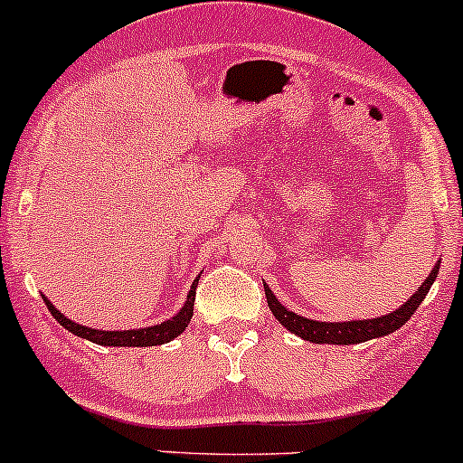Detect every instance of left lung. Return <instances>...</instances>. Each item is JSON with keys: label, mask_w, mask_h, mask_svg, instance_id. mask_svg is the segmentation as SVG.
<instances>
[{"label": "left lung", "mask_w": 463, "mask_h": 463, "mask_svg": "<svg viewBox=\"0 0 463 463\" xmlns=\"http://www.w3.org/2000/svg\"><path fill=\"white\" fill-rule=\"evenodd\" d=\"M439 263L432 267L430 276L423 280L421 288L408 298L406 305H402L394 312L383 314V317L376 318H368V321H343V323H326V321H314V318H305L298 317V314L289 312L283 303H279V298L274 297L269 288L265 283V297H267V305H269L271 314L280 321V326L288 327L292 335L305 338V341L312 343H335V345H350V343H364L370 341V338H379L385 335H392L394 330H399L402 326H406L408 318L412 317L414 309L421 305L423 298H426L428 289L432 288L435 283L437 274H439Z\"/></svg>", "instance_id": "8db88e82"}]
</instances>
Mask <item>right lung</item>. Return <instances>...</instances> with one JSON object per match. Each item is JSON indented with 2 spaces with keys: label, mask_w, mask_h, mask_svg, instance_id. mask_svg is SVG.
<instances>
[{
  "label": "right lung",
  "mask_w": 463,
  "mask_h": 463,
  "mask_svg": "<svg viewBox=\"0 0 463 463\" xmlns=\"http://www.w3.org/2000/svg\"><path fill=\"white\" fill-rule=\"evenodd\" d=\"M198 279L194 280L192 289L187 294V301H184L183 309L175 314L174 318L169 321L158 323V326H151V327H140V330H95V327H87V326H80V323H73L71 318H66L60 309L55 307L53 303L49 301L46 297L44 303L49 307V312L53 314L55 321L60 323L61 327H66L69 332H73L75 336H82L87 341L98 343V345H111V347H149V345H162V343H169L171 338H175L178 335H183L184 327L189 326L194 317V301H196V285Z\"/></svg>",
  "instance_id": "right-lung-1"
}]
</instances>
